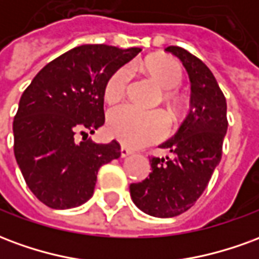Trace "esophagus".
<instances>
[{
    "label": "esophagus",
    "mask_w": 259,
    "mask_h": 259,
    "mask_svg": "<svg viewBox=\"0 0 259 259\" xmlns=\"http://www.w3.org/2000/svg\"><path fill=\"white\" fill-rule=\"evenodd\" d=\"M132 154H133V151H132V150H129L127 147H124V146L120 147V157L122 158L129 157V155H132Z\"/></svg>",
    "instance_id": "obj_1"
}]
</instances>
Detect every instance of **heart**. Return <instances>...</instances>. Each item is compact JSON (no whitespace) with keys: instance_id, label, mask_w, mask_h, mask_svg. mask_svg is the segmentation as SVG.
<instances>
[{"instance_id":"b5f03b06","label":"heart","mask_w":259,"mask_h":259,"mask_svg":"<svg viewBox=\"0 0 259 259\" xmlns=\"http://www.w3.org/2000/svg\"><path fill=\"white\" fill-rule=\"evenodd\" d=\"M147 73L162 89L163 100L174 111H179L180 101L175 91L183 84V70L178 61L169 57H151L143 64ZM132 79L130 66H122L108 77L104 98L109 104L118 102L127 90ZM169 132L168 116L161 111H143L130 104L112 108L108 113V133L124 146L139 148L162 140Z\"/></svg>"}]
</instances>
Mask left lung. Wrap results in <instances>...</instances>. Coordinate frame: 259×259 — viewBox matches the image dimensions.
Here are the masks:
<instances>
[{
    "label": "left lung",
    "instance_id": "left-lung-1",
    "mask_svg": "<svg viewBox=\"0 0 259 259\" xmlns=\"http://www.w3.org/2000/svg\"><path fill=\"white\" fill-rule=\"evenodd\" d=\"M165 51L182 61L191 83L190 112L176 135L161 144L172 155L151 158L148 178L130 185L135 205L155 218H174L194 205L222 158L228 132L226 98L215 76L185 48Z\"/></svg>",
    "mask_w": 259,
    "mask_h": 259
}]
</instances>
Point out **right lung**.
<instances>
[{"label": "right lung", "mask_w": 259, "mask_h": 259, "mask_svg": "<svg viewBox=\"0 0 259 259\" xmlns=\"http://www.w3.org/2000/svg\"><path fill=\"white\" fill-rule=\"evenodd\" d=\"M140 51L104 44L74 47L46 65L23 91L14 119L15 158L42 204L54 209L84 204L93 197L98 169L120 157L116 141L98 144L89 132L105 122L108 77Z\"/></svg>", "instance_id": "right-lung-1"}]
</instances>
